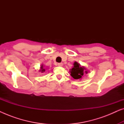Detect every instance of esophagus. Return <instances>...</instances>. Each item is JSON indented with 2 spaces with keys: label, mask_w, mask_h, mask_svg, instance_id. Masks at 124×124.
<instances>
[{
  "label": "esophagus",
  "mask_w": 124,
  "mask_h": 124,
  "mask_svg": "<svg viewBox=\"0 0 124 124\" xmlns=\"http://www.w3.org/2000/svg\"><path fill=\"white\" fill-rule=\"evenodd\" d=\"M57 65L59 66V67H62V62H60V63L57 64Z\"/></svg>",
  "instance_id": "1"
}]
</instances>
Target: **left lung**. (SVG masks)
I'll use <instances>...</instances> for the list:
<instances>
[{
  "label": "left lung",
  "mask_w": 124,
  "mask_h": 124,
  "mask_svg": "<svg viewBox=\"0 0 124 124\" xmlns=\"http://www.w3.org/2000/svg\"><path fill=\"white\" fill-rule=\"evenodd\" d=\"M85 70V68L81 67L80 64L76 62L74 63V67L70 69V76L74 79H80L85 73L87 74L88 73Z\"/></svg>",
  "instance_id": "8db88e82"
}]
</instances>
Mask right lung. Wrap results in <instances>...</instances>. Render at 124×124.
<instances>
[{
	"label": "right lung",
	"instance_id": "right-lung-1",
	"mask_svg": "<svg viewBox=\"0 0 124 124\" xmlns=\"http://www.w3.org/2000/svg\"><path fill=\"white\" fill-rule=\"evenodd\" d=\"M40 69H40V72H42V73L44 72H45V69L43 68V65H42L41 66V67H40Z\"/></svg>",
	"mask_w": 124,
	"mask_h": 124
}]
</instances>
